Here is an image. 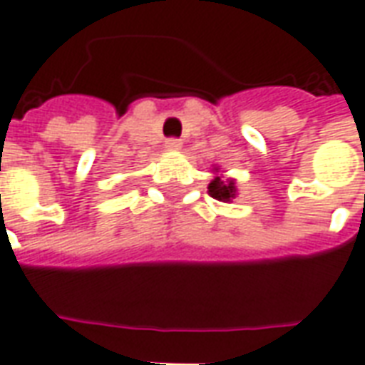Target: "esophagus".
<instances>
[{
	"mask_svg": "<svg viewBox=\"0 0 365 365\" xmlns=\"http://www.w3.org/2000/svg\"><path fill=\"white\" fill-rule=\"evenodd\" d=\"M165 145H167V149H169V151H178V149L182 147V141H180L178 137H169Z\"/></svg>",
	"mask_w": 365,
	"mask_h": 365,
	"instance_id": "esophagus-1",
	"label": "esophagus"
}]
</instances>
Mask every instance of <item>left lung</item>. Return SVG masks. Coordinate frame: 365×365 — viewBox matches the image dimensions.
Wrapping results in <instances>:
<instances>
[{
    "label": "left lung",
    "instance_id": "8db88e82",
    "mask_svg": "<svg viewBox=\"0 0 365 365\" xmlns=\"http://www.w3.org/2000/svg\"><path fill=\"white\" fill-rule=\"evenodd\" d=\"M208 195L212 198H216L220 202H230L234 196H236V187H234V180H224V178L216 177L208 185Z\"/></svg>",
    "mask_w": 365,
    "mask_h": 365
}]
</instances>
